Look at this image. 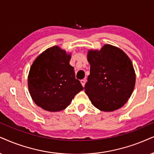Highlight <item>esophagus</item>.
I'll return each mask as SVG.
<instances>
[{
    "label": "esophagus",
    "instance_id": "34e87169",
    "mask_svg": "<svg viewBox=\"0 0 154 154\" xmlns=\"http://www.w3.org/2000/svg\"><path fill=\"white\" fill-rule=\"evenodd\" d=\"M80 82L82 84V85L83 87H85V82H86V79H82V80L80 81Z\"/></svg>",
    "mask_w": 154,
    "mask_h": 154
}]
</instances>
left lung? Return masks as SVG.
I'll list each match as a JSON object with an SVG mask.
<instances>
[{
	"label": "left lung",
	"mask_w": 154,
	"mask_h": 154,
	"mask_svg": "<svg viewBox=\"0 0 154 154\" xmlns=\"http://www.w3.org/2000/svg\"><path fill=\"white\" fill-rule=\"evenodd\" d=\"M90 74L85 93L95 107L113 112L123 106L133 92L136 74L130 58L123 50L106 44L100 50H89Z\"/></svg>",
	"instance_id": "left-lung-1"
}]
</instances>
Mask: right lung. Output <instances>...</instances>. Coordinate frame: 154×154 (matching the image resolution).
<instances>
[{
  "label": "right lung",
  "mask_w": 154,
  "mask_h": 154,
  "mask_svg": "<svg viewBox=\"0 0 154 154\" xmlns=\"http://www.w3.org/2000/svg\"><path fill=\"white\" fill-rule=\"evenodd\" d=\"M71 54L58 46L48 48L31 65L28 85L29 92L38 106L48 112H59L70 104L83 89L69 65Z\"/></svg>",
  "instance_id": "obj_1"
}]
</instances>
